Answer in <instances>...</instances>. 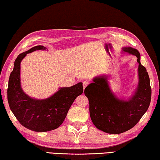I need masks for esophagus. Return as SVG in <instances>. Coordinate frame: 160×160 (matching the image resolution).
Returning <instances> with one entry per match:
<instances>
[{"label": "esophagus", "instance_id": "1", "mask_svg": "<svg viewBox=\"0 0 160 160\" xmlns=\"http://www.w3.org/2000/svg\"><path fill=\"white\" fill-rule=\"evenodd\" d=\"M82 85H83V88L85 89V88H86V87L89 85V82H88V81H87V80H85V81H84V82H83Z\"/></svg>", "mask_w": 160, "mask_h": 160}]
</instances>
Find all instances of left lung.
I'll return each mask as SVG.
<instances>
[{"instance_id": "8db88e82", "label": "left lung", "mask_w": 160, "mask_h": 160, "mask_svg": "<svg viewBox=\"0 0 160 160\" xmlns=\"http://www.w3.org/2000/svg\"><path fill=\"white\" fill-rule=\"evenodd\" d=\"M122 53L136 56L138 63V84L128 99L119 98L111 90L109 75L93 78L85 90L90 103L91 120L97 128L110 134H119L135 126L147 112L151 101L150 78L140 63L139 51L132 47H123Z\"/></svg>"}]
</instances>
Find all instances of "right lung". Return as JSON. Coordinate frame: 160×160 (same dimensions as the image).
<instances>
[{
  "label": "right lung",
  "instance_id": "obj_1",
  "mask_svg": "<svg viewBox=\"0 0 160 160\" xmlns=\"http://www.w3.org/2000/svg\"><path fill=\"white\" fill-rule=\"evenodd\" d=\"M46 49L43 46H36L18 56L10 75L7 91L9 107L16 118L24 127L36 132H47L58 128L75 99L83 92L82 82L60 88L52 96L43 99L32 98L23 91L20 82L22 60L28 53Z\"/></svg>",
  "mask_w": 160,
  "mask_h": 160
}]
</instances>
